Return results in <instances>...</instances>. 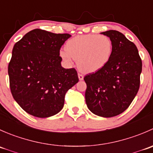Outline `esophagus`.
Wrapping results in <instances>:
<instances>
[{
	"mask_svg": "<svg viewBox=\"0 0 153 153\" xmlns=\"http://www.w3.org/2000/svg\"><path fill=\"white\" fill-rule=\"evenodd\" d=\"M78 78H79L80 81H82L83 79H84V75H82V74H78Z\"/></svg>",
	"mask_w": 153,
	"mask_h": 153,
	"instance_id": "34e87169",
	"label": "esophagus"
}]
</instances>
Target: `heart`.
<instances>
[{
  "label": "heart",
  "mask_w": 153,
  "mask_h": 153,
  "mask_svg": "<svg viewBox=\"0 0 153 153\" xmlns=\"http://www.w3.org/2000/svg\"><path fill=\"white\" fill-rule=\"evenodd\" d=\"M112 52L110 38L104 35H78L67 43L60 55L67 64L77 60L78 67L82 72L92 73L102 69L107 64Z\"/></svg>",
  "instance_id": "heart-1"
}]
</instances>
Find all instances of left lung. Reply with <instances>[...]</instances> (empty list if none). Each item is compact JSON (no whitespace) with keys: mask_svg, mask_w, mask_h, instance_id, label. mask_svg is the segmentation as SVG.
<instances>
[{"mask_svg":"<svg viewBox=\"0 0 153 153\" xmlns=\"http://www.w3.org/2000/svg\"><path fill=\"white\" fill-rule=\"evenodd\" d=\"M110 38L112 52L102 69L84 77L88 109L111 118L124 112L138 93L142 61L134 43L116 30L101 32Z\"/></svg>","mask_w":153,"mask_h":153,"instance_id":"left-lung-1","label":"left lung"}]
</instances>
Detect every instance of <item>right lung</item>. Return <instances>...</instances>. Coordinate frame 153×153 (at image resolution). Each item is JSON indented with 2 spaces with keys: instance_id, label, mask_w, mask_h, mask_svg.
I'll list each match as a JSON object with an SVG mask.
<instances>
[{
  "instance_id": "right-lung-1",
  "label": "right lung",
  "mask_w": 153,
  "mask_h": 153,
  "mask_svg": "<svg viewBox=\"0 0 153 153\" xmlns=\"http://www.w3.org/2000/svg\"><path fill=\"white\" fill-rule=\"evenodd\" d=\"M71 35L35 29L14 45L8 66L14 99L25 112L48 118L64 107L67 92L78 82L74 68L61 67V46Z\"/></svg>"
}]
</instances>
